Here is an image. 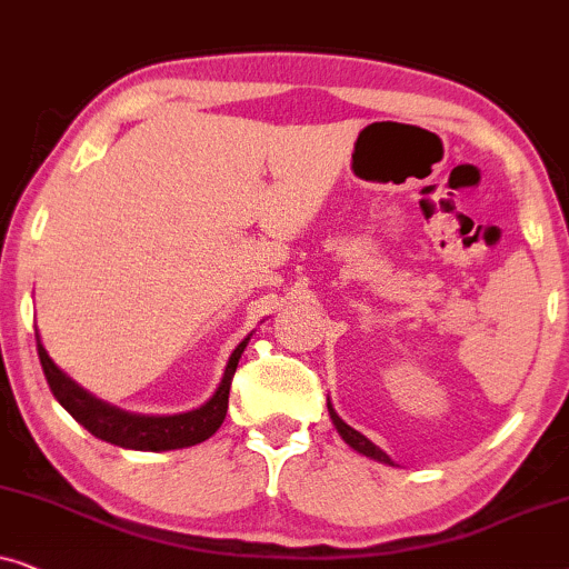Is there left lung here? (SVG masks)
I'll return each mask as SVG.
<instances>
[{
	"instance_id": "left-lung-1",
	"label": "left lung",
	"mask_w": 569,
	"mask_h": 569,
	"mask_svg": "<svg viewBox=\"0 0 569 569\" xmlns=\"http://www.w3.org/2000/svg\"><path fill=\"white\" fill-rule=\"evenodd\" d=\"M328 408H330V406H328ZM330 419H332V423H336L338 435L343 437L346 442L351 445V448H353L356 452H361V456H367V458H375V460H382V463H390V466H392V460H390L388 456H385V452H382L380 448H377L375 442H369V439L363 437L361 431H356V429L348 427V423H346L343 419H340V416H338L336 411H332V408H330Z\"/></svg>"
}]
</instances>
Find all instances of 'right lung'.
<instances>
[{
    "instance_id": "1",
    "label": "right lung",
    "mask_w": 569,
    "mask_h": 569,
    "mask_svg": "<svg viewBox=\"0 0 569 569\" xmlns=\"http://www.w3.org/2000/svg\"><path fill=\"white\" fill-rule=\"evenodd\" d=\"M38 340V332H36ZM244 338L237 346V351L231 353L229 363H226L223 380L218 385L216 396L208 400L206 406L197 408V411L179 413V416H138L119 411L103 400H98L78 388L70 377H67L62 369L57 367L54 361L49 359L47 348L38 340V359H41L43 375H47V382L51 392L59 403L64 406V411L72 416L74 421L82 423L90 435L103 439V442L119 445V448L130 450H177V448H189V445L202 442L210 435H216L218 427H221L226 419V411H229V390L233 372H237V363L247 348Z\"/></svg>"
}]
</instances>
